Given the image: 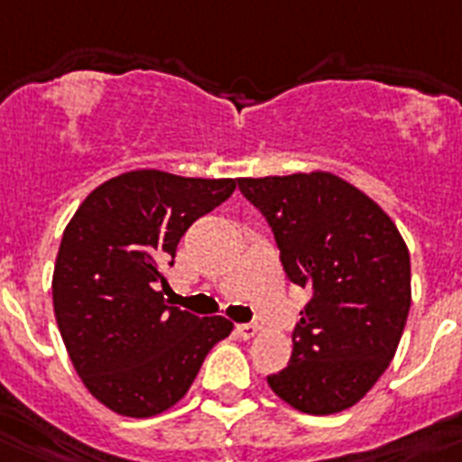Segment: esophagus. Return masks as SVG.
Wrapping results in <instances>:
<instances>
[{"label": "esophagus", "mask_w": 462, "mask_h": 462, "mask_svg": "<svg viewBox=\"0 0 462 462\" xmlns=\"http://www.w3.org/2000/svg\"><path fill=\"white\" fill-rule=\"evenodd\" d=\"M257 333H259V328L254 326V323H238V326H236V335L243 337V340H250V337H254Z\"/></svg>", "instance_id": "34e87169"}]
</instances>
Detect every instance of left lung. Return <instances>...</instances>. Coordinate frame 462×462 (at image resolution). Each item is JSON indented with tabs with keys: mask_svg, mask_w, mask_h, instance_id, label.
Masks as SVG:
<instances>
[{
	"mask_svg": "<svg viewBox=\"0 0 462 462\" xmlns=\"http://www.w3.org/2000/svg\"><path fill=\"white\" fill-rule=\"evenodd\" d=\"M266 217L281 264L311 291L291 364L269 387L292 409L330 415L361 402L394 356L411 309V257L364 190L330 171L238 179Z\"/></svg>",
	"mask_w": 462,
	"mask_h": 462,
	"instance_id": "1",
	"label": "left lung"
}]
</instances>
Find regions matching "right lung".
<instances>
[{"label": "right lung", "mask_w": 462, "mask_h": 462, "mask_svg": "<svg viewBox=\"0 0 462 462\" xmlns=\"http://www.w3.org/2000/svg\"><path fill=\"white\" fill-rule=\"evenodd\" d=\"M236 190V179L125 171L94 189L63 231L53 314L70 361L103 406L151 418L184 399L224 316H193L158 291L181 236Z\"/></svg>", "instance_id": "obj_1"}]
</instances>
